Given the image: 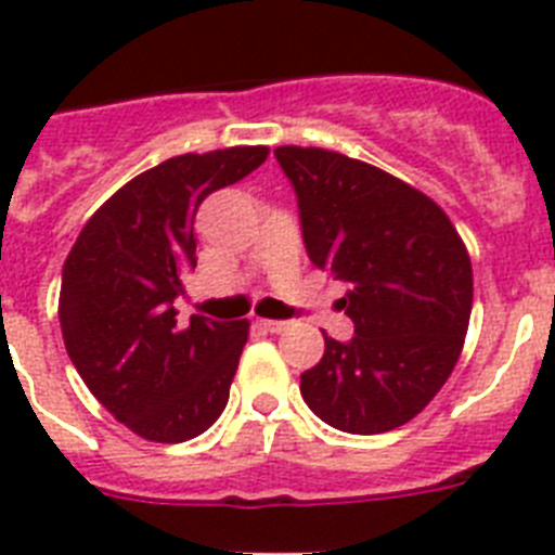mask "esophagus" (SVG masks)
I'll use <instances>...</instances> for the list:
<instances>
[{"mask_svg":"<svg viewBox=\"0 0 555 555\" xmlns=\"http://www.w3.org/2000/svg\"><path fill=\"white\" fill-rule=\"evenodd\" d=\"M262 327L270 330V333H285L291 327V321H276V319H264Z\"/></svg>","mask_w":555,"mask_h":555,"instance_id":"34e87169","label":"esophagus"}]
</instances>
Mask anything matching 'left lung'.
<instances>
[{"label": "left lung", "instance_id": "8db88e82", "mask_svg": "<svg viewBox=\"0 0 555 555\" xmlns=\"http://www.w3.org/2000/svg\"><path fill=\"white\" fill-rule=\"evenodd\" d=\"M310 262L347 282L349 341L324 335L301 398L349 435L409 423L457 364L472 319V259L446 211L417 189L327 149L279 146Z\"/></svg>", "mask_w": 555, "mask_h": 555}]
</instances>
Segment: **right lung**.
Listing matches in <instances>:
<instances>
[{"label":"right lung","instance_id":"right-lung-1","mask_svg":"<svg viewBox=\"0 0 555 555\" xmlns=\"http://www.w3.org/2000/svg\"><path fill=\"white\" fill-rule=\"evenodd\" d=\"M268 146L163 160L118 189L81 228L62 273L59 321L83 384L134 435L183 443L222 414L248 319L191 315L175 299L197 268L199 203L259 169Z\"/></svg>","mask_w":555,"mask_h":555}]
</instances>
